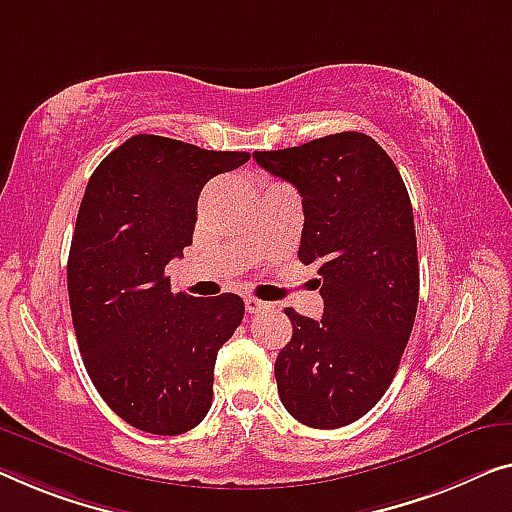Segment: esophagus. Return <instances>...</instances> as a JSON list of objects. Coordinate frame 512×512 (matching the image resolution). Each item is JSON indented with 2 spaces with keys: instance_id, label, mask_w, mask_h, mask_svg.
<instances>
[{
  "instance_id": "1",
  "label": "esophagus",
  "mask_w": 512,
  "mask_h": 512,
  "mask_svg": "<svg viewBox=\"0 0 512 512\" xmlns=\"http://www.w3.org/2000/svg\"><path fill=\"white\" fill-rule=\"evenodd\" d=\"M271 308H273L271 303L259 301V299H255V296H246V310L250 312V315H262V312H269Z\"/></svg>"
}]
</instances>
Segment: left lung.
<instances>
[{
    "label": "left lung",
    "mask_w": 512,
    "mask_h": 512,
    "mask_svg": "<svg viewBox=\"0 0 512 512\" xmlns=\"http://www.w3.org/2000/svg\"><path fill=\"white\" fill-rule=\"evenodd\" d=\"M303 197L299 259L317 264L322 322L285 308L292 340L276 358L278 395L296 421L335 430L368 414L391 386L414 329V211L398 167L370 135L255 151Z\"/></svg>",
    "instance_id": "1"
}]
</instances>
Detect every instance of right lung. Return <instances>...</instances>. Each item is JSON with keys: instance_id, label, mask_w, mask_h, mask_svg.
I'll return each instance as SVG.
<instances>
[{"instance_id": "right-lung-1", "label": "right lung", "mask_w": 512, "mask_h": 512, "mask_svg": "<svg viewBox=\"0 0 512 512\" xmlns=\"http://www.w3.org/2000/svg\"><path fill=\"white\" fill-rule=\"evenodd\" d=\"M250 160L133 135L87 183L68 253V301L85 368L114 414L183 434L207 416L218 349L243 319L236 294H172L165 266L193 243L204 183Z\"/></svg>"}]
</instances>
